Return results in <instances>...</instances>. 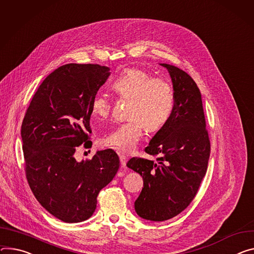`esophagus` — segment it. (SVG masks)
I'll use <instances>...</instances> for the list:
<instances>
[{
    "instance_id": "obj_1",
    "label": "esophagus",
    "mask_w": 254,
    "mask_h": 254,
    "mask_svg": "<svg viewBox=\"0 0 254 254\" xmlns=\"http://www.w3.org/2000/svg\"><path fill=\"white\" fill-rule=\"evenodd\" d=\"M120 161H121V164H122V166H123V167H124V166H126V164H127V156H125V155H123V154H120Z\"/></svg>"
}]
</instances>
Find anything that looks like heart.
<instances>
[{"mask_svg": "<svg viewBox=\"0 0 254 254\" xmlns=\"http://www.w3.org/2000/svg\"><path fill=\"white\" fill-rule=\"evenodd\" d=\"M121 98L129 99L125 123L114 127L100 139V145L123 153L132 151L144 134L157 131L166 126L175 106L174 91L169 82L155 78L141 68H127L111 85ZM110 101L98 93L91 102V111L96 119H106L110 114Z\"/></svg>", "mask_w": 254, "mask_h": 254, "instance_id": "1", "label": "heart"}]
</instances>
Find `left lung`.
I'll return each mask as SVG.
<instances>
[{
    "instance_id": "8db88e82",
    "label": "left lung",
    "mask_w": 254,
    "mask_h": 254,
    "mask_svg": "<svg viewBox=\"0 0 254 254\" xmlns=\"http://www.w3.org/2000/svg\"><path fill=\"white\" fill-rule=\"evenodd\" d=\"M161 65L167 68L173 84L172 117L145 148L156 160L133 157L127 164L144 180L134 210L141 218L155 222L169 220L190 205L205 175L211 153L196 83L177 66Z\"/></svg>"
}]
</instances>
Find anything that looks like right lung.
I'll list each match as a JSON object with an SVG mask.
<instances>
[{
    "label": "right lung",
    "mask_w": 254,
    "mask_h": 254,
    "mask_svg": "<svg viewBox=\"0 0 254 254\" xmlns=\"http://www.w3.org/2000/svg\"><path fill=\"white\" fill-rule=\"evenodd\" d=\"M109 75V67L95 64L58 67L38 87L22 123L29 187L44 209L65 223L93 215L99 191L120 168L111 149L82 162L74 156L82 144L92 146L91 102Z\"/></svg>",
    "instance_id": "obj_1"
}]
</instances>
